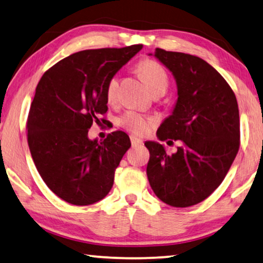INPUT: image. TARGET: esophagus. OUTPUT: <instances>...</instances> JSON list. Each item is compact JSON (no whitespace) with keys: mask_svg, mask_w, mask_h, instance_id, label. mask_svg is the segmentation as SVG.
I'll return each mask as SVG.
<instances>
[{"mask_svg":"<svg viewBox=\"0 0 263 263\" xmlns=\"http://www.w3.org/2000/svg\"><path fill=\"white\" fill-rule=\"evenodd\" d=\"M130 139H131V145H132V147L139 146V145L143 144V140L139 139V138H136V137H133V136H131V137H130Z\"/></svg>","mask_w":263,"mask_h":263,"instance_id":"1","label":"esophagus"}]
</instances>
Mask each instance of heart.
<instances>
[{
  "label": "heart",
  "mask_w": 263,
  "mask_h": 263,
  "mask_svg": "<svg viewBox=\"0 0 263 263\" xmlns=\"http://www.w3.org/2000/svg\"><path fill=\"white\" fill-rule=\"evenodd\" d=\"M138 70L141 76H143L148 90L154 91L158 89H167L168 78L166 71L162 66L157 63L156 61L145 60L138 65ZM117 89H118V78L116 76L111 77L106 85V98L109 102H114L117 96ZM118 124L127 131L135 135H145L152 125V120L141 116L137 112L127 111L123 116L119 117Z\"/></svg>",
  "instance_id": "obj_1"
}]
</instances>
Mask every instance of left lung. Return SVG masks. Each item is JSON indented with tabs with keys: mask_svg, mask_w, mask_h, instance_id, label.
<instances>
[{
	"mask_svg": "<svg viewBox=\"0 0 263 263\" xmlns=\"http://www.w3.org/2000/svg\"><path fill=\"white\" fill-rule=\"evenodd\" d=\"M154 56L177 83V102L158 128L159 140H180L176 153L146 141V173L154 194L173 207H189L213 193L226 177L240 145L235 95L223 77L201 58L156 49Z\"/></svg>",
	"mask_w": 263,
	"mask_h": 263,
	"instance_id": "obj_1",
	"label": "left lung"
}]
</instances>
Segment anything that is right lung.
Masks as SVG:
<instances>
[{
    "instance_id": "add662e5",
    "label": "right lung",
    "mask_w": 263,
    "mask_h": 263,
    "mask_svg": "<svg viewBox=\"0 0 263 263\" xmlns=\"http://www.w3.org/2000/svg\"><path fill=\"white\" fill-rule=\"evenodd\" d=\"M143 45L84 50L50 68L36 87L28 144L47 186L64 201L86 206L105 198L131 141L123 131L104 140L87 136L107 111L106 85Z\"/></svg>"
}]
</instances>
